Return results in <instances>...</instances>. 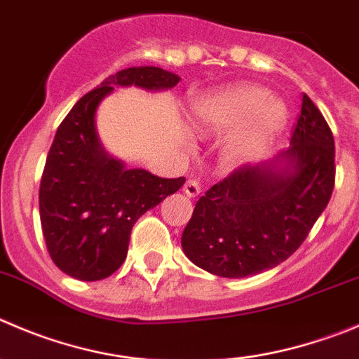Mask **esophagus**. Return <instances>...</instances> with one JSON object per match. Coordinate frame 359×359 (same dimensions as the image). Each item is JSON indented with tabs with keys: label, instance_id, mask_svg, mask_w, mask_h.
Wrapping results in <instances>:
<instances>
[{
	"label": "esophagus",
	"instance_id": "obj_1",
	"mask_svg": "<svg viewBox=\"0 0 359 359\" xmlns=\"http://www.w3.org/2000/svg\"><path fill=\"white\" fill-rule=\"evenodd\" d=\"M183 192L189 197H197L201 194V185L196 180H187L185 187H183Z\"/></svg>",
	"mask_w": 359,
	"mask_h": 359
}]
</instances>
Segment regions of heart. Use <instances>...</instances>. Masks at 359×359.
I'll use <instances>...</instances> for the list:
<instances>
[{
    "mask_svg": "<svg viewBox=\"0 0 359 359\" xmlns=\"http://www.w3.org/2000/svg\"><path fill=\"white\" fill-rule=\"evenodd\" d=\"M190 119L203 134H220L236 128L224 144L229 163H243L257 156L266 142L285 121V109L278 100L266 98L255 86H236L215 91L192 105Z\"/></svg>",
    "mask_w": 359,
    "mask_h": 359,
    "instance_id": "obj_1",
    "label": "heart"
}]
</instances>
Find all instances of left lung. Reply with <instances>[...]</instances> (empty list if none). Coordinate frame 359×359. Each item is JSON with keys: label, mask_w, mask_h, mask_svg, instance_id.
<instances>
[{"label": "left lung", "mask_w": 359, "mask_h": 359, "mask_svg": "<svg viewBox=\"0 0 359 359\" xmlns=\"http://www.w3.org/2000/svg\"><path fill=\"white\" fill-rule=\"evenodd\" d=\"M333 187V134L303 95L291 146L211 187L183 231V252L196 266L225 278L275 268L305 241Z\"/></svg>", "instance_id": "left-lung-1"}]
</instances>
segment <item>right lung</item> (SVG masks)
I'll return each mask as SVG.
<instances>
[{
  "label": "right lung",
  "instance_id": "add662e5",
  "mask_svg": "<svg viewBox=\"0 0 359 359\" xmlns=\"http://www.w3.org/2000/svg\"><path fill=\"white\" fill-rule=\"evenodd\" d=\"M180 83L158 67H132L109 75L84 95L61 121L40 182V222L54 264L84 282L111 276L125 262L132 227L141 215L177 192L185 177L165 180L144 169H128L109 155L95 116L116 86L148 91Z\"/></svg>",
  "mask_w": 359,
  "mask_h": 359
}]
</instances>
